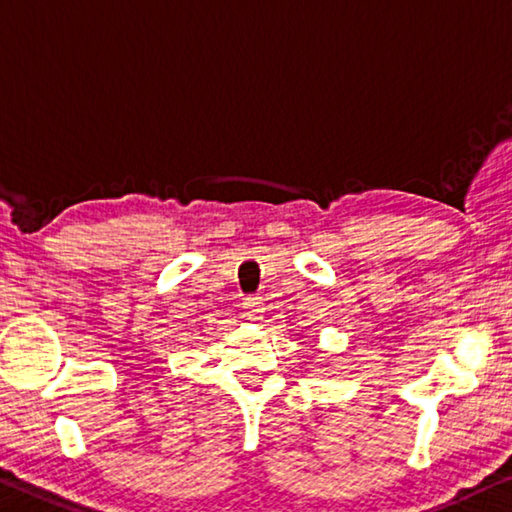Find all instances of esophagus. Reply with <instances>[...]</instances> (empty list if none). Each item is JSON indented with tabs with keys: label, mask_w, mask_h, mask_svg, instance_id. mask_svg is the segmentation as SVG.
<instances>
[{
	"label": "esophagus",
	"mask_w": 512,
	"mask_h": 512,
	"mask_svg": "<svg viewBox=\"0 0 512 512\" xmlns=\"http://www.w3.org/2000/svg\"><path fill=\"white\" fill-rule=\"evenodd\" d=\"M262 312H264V303H262V298H257V296H248L246 300H243V314L248 316V319H259V316H262Z\"/></svg>",
	"instance_id": "obj_1"
}]
</instances>
